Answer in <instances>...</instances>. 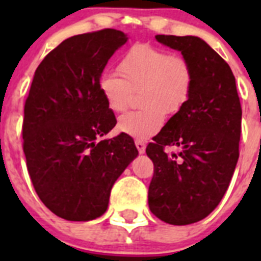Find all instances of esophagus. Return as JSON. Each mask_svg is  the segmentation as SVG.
<instances>
[{
    "label": "esophagus",
    "instance_id": "esophagus-1",
    "mask_svg": "<svg viewBox=\"0 0 261 261\" xmlns=\"http://www.w3.org/2000/svg\"><path fill=\"white\" fill-rule=\"evenodd\" d=\"M135 144H136V147H137L138 153L144 154L145 153V149H146V145H145V142L142 141V140H136Z\"/></svg>",
    "mask_w": 261,
    "mask_h": 261
}]
</instances>
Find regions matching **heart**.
<instances>
[{
  "instance_id": "1",
  "label": "heart",
  "mask_w": 261,
  "mask_h": 261,
  "mask_svg": "<svg viewBox=\"0 0 261 261\" xmlns=\"http://www.w3.org/2000/svg\"><path fill=\"white\" fill-rule=\"evenodd\" d=\"M121 79L103 71L98 87L108 108L125 110L132 91H138L141 110L119 117L117 129L136 138L150 137L163 125L166 115L172 116L186 106L193 86V71L186 57L168 55L150 44H135L119 64Z\"/></svg>"
}]
</instances>
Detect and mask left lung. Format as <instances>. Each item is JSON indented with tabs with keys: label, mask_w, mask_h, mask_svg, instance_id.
<instances>
[{
	"label": "left lung",
	"mask_w": 261,
	"mask_h": 261,
	"mask_svg": "<svg viewBox=\"0 0 261 261\" xmlns=\"http://www.w3.org/2000/svg\"><path fill=\"white\" fill-rule=\"evenodd\" d=\"M181 52L193 71L191 96L147 145L154 163L149 208L171 225L204 220L229 188L239 158L242 107L227 62L197 36L156 35ZM166 146L179 153L167 154Z\"/></svg>",
	"instance_id": "obj_1"
}]
</instances>
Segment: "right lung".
I'll return each instance as SVG.
<instances>
[{
	"label": "right lung",
	"instance_id": "obj_1",
	"mask_svg": "<svg viewBox=\"0 0 261 261\" xmlns=\"http://www.w3.org/2000/svg\"><path fill=\"white\" fill-rule=\"evenodd\" d=\"M128 36L114 29L64 40L38 66L24 105L23 151L39 199L68 221L95 220L108 208L112 186L138 150L120 133L99 91V77Z\"/></svg>",
	"mask_w": 261,
	"mask_h": 261
}]
</instances>
